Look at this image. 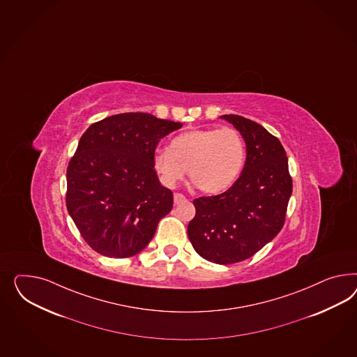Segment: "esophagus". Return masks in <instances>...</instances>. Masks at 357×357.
<instances>
[{"label": "esophagus", "instance_id": "34e87169", "mask_svg": "<svg viewBox=\"0 0 357 357\" xmlns=\"http://www.w3.org/2000/svg\"><path fill=\"white\" fill-rule=\"evenodd\" d=\"M174 204H183V201H186L185 195L181 193H176L174 195Z\"/></svg>", "mask_w": 357, "mask_h": 357}]
</instances>
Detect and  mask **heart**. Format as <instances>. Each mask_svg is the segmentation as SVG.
Instances as JSON below:
<instances>
[{"label": "heart", "mask_w": 357, "mask_h": 357, "mask_svg": "<svg viewBox=\"0 0 357 357\" xmlns=\"http://www.w3.org/2000/svg\"><path fill=\"white\" fill-rule=\"evenodd\" d=\"M245 142L234 128L192 129L176 135L168 149H158L153 171L160 183L174 188L189 171L194 186L204 193H220L241 174Z\"/></svg>", "instance_id": "obj_1"}]
</instances>
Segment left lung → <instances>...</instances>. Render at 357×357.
Masks as SVG:
<instances>
[{"instance_id": "obj_1", "label": "left lung", "mask_w": 357, "mask_h": 357, "mask_svg": "<svg viewBox=\"0 0 357 357\" xmlns=\"http://www.w3.org/2000/svg\"><path fill=\"white\" fill-rule=\"evenodd\" d=\"M220 119L244 138V169L225 193L194 199L188 236L202 258L231 265L250 258L280 232L292 178L282 143L262 125L237 114Z\"/></svg>"}]
</instances>
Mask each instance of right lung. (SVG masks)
<instances>
[{"mask_svg": "<svg viewBox=\"0 0 357 357\" xmlns=\"http://www.w3.org/2000/svg\"><path fill=\"white\" fill-rule=\"evenodd\" d=\"M183 123L150 113H120L83 132L66 171V207L99 255L128 258L151 241L174 193L153 171L159 141Z\"/></svg>", "mask_w": 357, "mask_h": 357, "instance_id": "right-lung-1", "label": "right lung"}]
</instances>
